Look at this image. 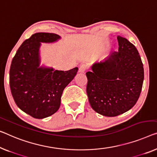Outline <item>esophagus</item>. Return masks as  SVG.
I'll list each match as a JSON object with an SVG mask.
<instances>
[{
	"label": "esophagus",
	"instance_id": "1",
	"mask_svg": "<svg viewBox=\"0 0 157 157\" xmlns=\"http://www.w3.org/2000/svg\"><path fill=\"white\" fill-rule=\"evenodd\" d=\"M86 70V66L85 64H81L79 65V72H81V73H83L85 72Z\"/></svg>",
	"mask_w": 157,
	"mask_h": 157
}]
</instances>
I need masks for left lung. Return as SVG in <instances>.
I'll return each mask as SVG.
<instances>
[{"label":"left lung","instance_id":"1","mask_svg":"<svg viewBox=\"0 0 157 157\" xmlns=\"http://www.w3.org/2000/svg\"><path fill=\"white\" fill-rule=\"evenodd\" d=\"M118 51L86 72V94L92 108L101 115L113 117L135 106L141 93L144 68L140 53L132 43L117 37Z\"/></svg>","mask_w":157,"mask_h":157}]
</instances>
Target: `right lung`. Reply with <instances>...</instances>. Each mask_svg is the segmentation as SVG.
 I'll return each mask as SVG.
<instances>
[{"instance_id":"obj_1","label":"right lung","mask_w":157,"mask_h":157,"mask_svg":"<svg viewBox=\"0 0 157 157\" xmlns=\"http://www.w3.org/2000/svg\"><path fill=\"white\" fill-rule=\"evenodd\" d=\"M58 39L60 36L53 33L32 34L12 60L9 76L12 96L19 108L35 118H46L58 111L64 89L78 72V67L61 71L39 67L40 42Z\"/></svg>"}]
</instances>
